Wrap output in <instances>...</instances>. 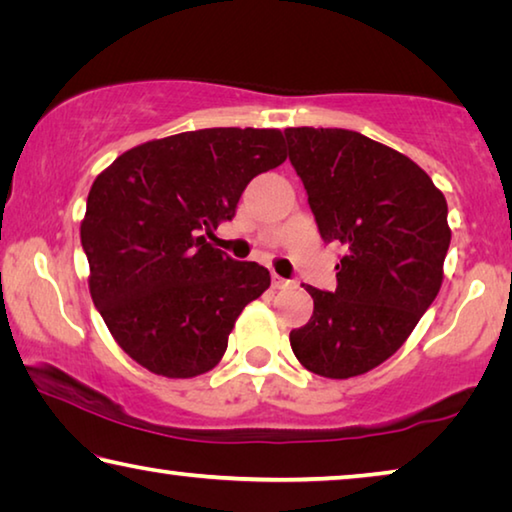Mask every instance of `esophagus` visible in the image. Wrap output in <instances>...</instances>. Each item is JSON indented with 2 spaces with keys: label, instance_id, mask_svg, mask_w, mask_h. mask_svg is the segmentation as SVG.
<instances>
[{
  "label": "esophagus",
  "instance_id": "esophagus-1",
  "mask_svg": "<svg viewBox=\"0 0 512 512\" xmlns=\"http://www.w3.org/2000/svg\"><path fill=\"white\" fill-rule=\"evenodd\" d=\"M291 287H293L291 280H284V277L273 273V289H291Z\"/></svg>",
  "mask_w": 512,
  "mask_h": 512
}]
</instances>
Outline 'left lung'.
I'll return each instance as SVG.
<instances>
[{
	"mask_svg": "<svg viewBox=\"0 0 512 512\" xmlns=\"http://www.w3.org/2000/svg\"><path fill=\"white\" fill-rule=\"evenodd\" d=\"M289 160L325 244H341L336 289L307 287L314 316L289 334L307 370L357 377L402 348L443 284L447 201L418 164L345 128H287Z\"/></svg>",
	"mask_w": 512,
	"mask_h": 512,
	"instance_id": "obj_1",
	"label": "left lung"
}]
</instances>
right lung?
<instances>
[{
	"instance_id": "right-lung-1",
	"label": "right lung",
	"mask_w": 512,
	"mask_h": 512,
	"mask_svg": "<svg viewBox=\"0 0 512 512\" xmlns=\"http://www.w3.org/2000/svg\"><path fill=\"white\" fill-rule=\"evenodd\" d=\"M287 160L277 128H203L121 153L88 194L90 293L119 348L146 370H212L241 311L271 287L255 262L207 244L246 185Z\"/></svg>"
}]
</instances>
